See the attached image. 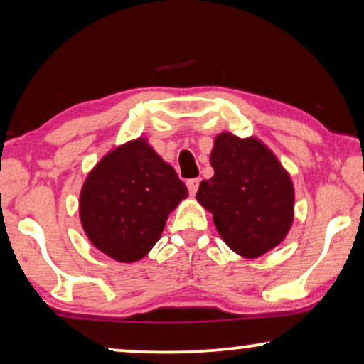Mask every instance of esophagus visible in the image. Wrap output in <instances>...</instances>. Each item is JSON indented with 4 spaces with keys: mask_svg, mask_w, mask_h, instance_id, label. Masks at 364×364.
<instances>
[{
    "mask_svg": "<svg viewBox=\"0 0 364 364\" xmlns=\"http://www.w3.org/2000/svg\"><path fill=\"white\" fill-rule=\"evenodd\" d=\"M198 183H200V178H188L187 181V188H188V192H191V196H196Z\"/></svg>",
    "mask_w": 364,
    "mask_h": 364,
    "instance_id": "obj_1",
    "label": "esophagus"
}]
</instances>
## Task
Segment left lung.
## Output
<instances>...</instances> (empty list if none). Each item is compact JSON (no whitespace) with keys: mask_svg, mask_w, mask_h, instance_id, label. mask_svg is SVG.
Masks as SVG:
<instances>
[{"mask_svg":"<svg viewBox=\"0 0 364 364\" xmlns=\"http://www.w3.org/2000/svg\"><path fill=\"white\" fill-rule=\"evenodd\" d=\"M213 177L196 198L212 212L222 240L238 255L257 258L285 240L295 188L270 149L255 137L218 134L210 154Z\"/></svg>","mask_w":364,"mask_h":364,"instance_id":"8db88e82","label":"left lung"}]
</instances>
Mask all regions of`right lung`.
I'll return each mask as SVG.
<instances>
[{
  "mask_svg": "<svg viewBox=\"0 0 364 364\" xmlns=\"http://www.w3.org/2000/svg\"><path fill=\"white\" fill-rule=\"evenodd\" d=\"M188 191L144 137L106 154L89 172L79 217L94 247L122 263L146 257Z\"/></svg>",
  "mask_w": 364,
  "mask_h": 364,
  "instance_id": "add662e5",
  "label": "right lung"
}]
</instances>
